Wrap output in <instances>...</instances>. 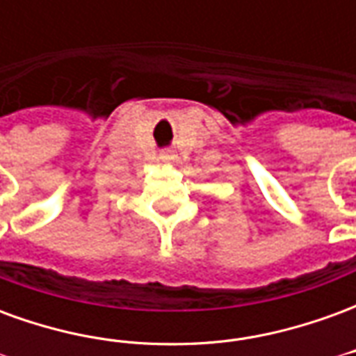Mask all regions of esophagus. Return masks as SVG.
<instances>
[{
	"label": "esophagus",
	"mask_w": 356,
	"mask_h": 356,
	"mask_svg": "<svg viewBox=\"0 0 356 356\" xmlns=\"http://www.w3.org/2000/svg\"><path fill=\"white\" fill-rule=\"evenodd\" d=\"M160 158H162V162L171 163V162H173V160H175V154H173L171 150H163L162 154H160Z\"/></svg>",
	"instance_id": "esophagus-1"
}]
</instances>
